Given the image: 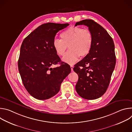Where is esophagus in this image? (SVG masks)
I'll return each mask as SVG.
<instances>
[{"label":"esophagus","mask_w":132,"mask_h":132,"mask_svg":"<svg viewBox=\"0 0 132 132\" xmlns=\"http://www.w3.org/2000/svg\"><path fill=\"white\" fill-rule=\"evenodd\" d=\"M70 68H71V71H73V66L72 65H71V66H70Z\"/></svg>","instance_id":"1"}]
</instances>
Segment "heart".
<instances>
[{"label": "heart", "mask_w": 132, "mask_h": 132, "mask_svg": "<svg viewBox=\"0 0 132 132\" xmlns=\"http://www.w3.org/2000/svg\"><path fill=\"white\" fill-rule=\"evenodd\" d=\"M61 40L55 39L53 45L57 55H64L68 46L69 51L63 60L68 64H73L79 59L84 58L90 52L93 45V36L88 29L79 27H71L60 35Z\"/></svg>", "instance_id": "heart-1"}]
</instances>
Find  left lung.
<instances>
[{
  "label": "left lung",
  "mask_w": 132,
  "mask_h": 132,
  "mask_svg": "<svg viewBox=\"0 0 132 132\" xmlns=\"http://www.w3.org/2000/svg\"><path fill=\"white\" fill-rule=\"evenodd\" d=\"M83 24L92 34L93 45L89 54L73 68L79 77L76 90L82 98L93 100L101 97L109 87L116 63L114 44L108 32L95 21L83 20L75 26Z\"/></svg>",
  "instance_id": "obj_1"
}]
</instances>
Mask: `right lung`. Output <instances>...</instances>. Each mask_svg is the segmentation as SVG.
Instances as JSON below:
<instances>
[{
  "mask_svg": "<svg viewBox=\"0 0 132 132\" xmlns=\"http://www.w3.org/2000/svg\"><path fill=\"white\" fill-rule=\"evenodd\" d=\"M69 25L43 24L22 42L18 63L19 71L25 88L35 99L46 100L56 95L71 71L68 64L61 62L53 45L56 33ZM58 63L60 67H51Z\"/></svg>",
  "mask_w": 132,
  "mask_h": 132,
  "instance_id": "1",
  "label": "right lung"
}]
</instances>
